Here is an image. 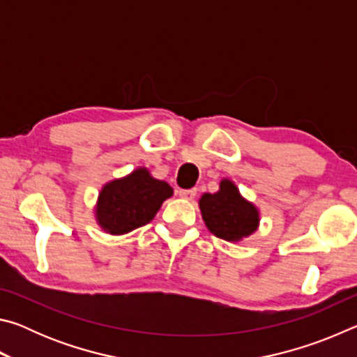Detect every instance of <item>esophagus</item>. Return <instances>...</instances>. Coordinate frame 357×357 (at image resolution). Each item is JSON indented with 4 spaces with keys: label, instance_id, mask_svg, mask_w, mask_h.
<instances>
[{
    "label": "esophagus",
    "instance_id": "34e87169",
    "mask_svg": "<svg viewBox=\"0 0 357 357\" xmlns=\"http://www.w3.org/2000/svg\"><path fill=\"white\" fill-rule=\"evenodd\" d=\"M179 195L185 198V200H192V198H195L197 195V189H181Z\"/></svg>",
    "mask_w": 357,
    "mask_h": 357
}]
</instances>
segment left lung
Returning a JSON list of instances; mask_svg holds the SVG:
<instances>
[{
    "instance_id": "left-lung-1",
    "label": "left lung",
    "mask_w": 357,
    "mask_h": 357,
    "mask_svg": "<svg viewBox=\"0 0 357 357\" xmlns=\"http://www.w3.org/2000/svg\"><path fill=\"white\" fill-rule=\"evenodd\" d=\"M204 223L214 236L239 241L258 227V211L239 195L231 181H222L217 193H204L200 200Z\"/></svg>"
}]
</instances>
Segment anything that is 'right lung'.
Masks as SVG:
<instances>
[{
	"mask_svg": "<svg viewBox=\"0 0 357 357\" xmlns=\"http://www.w3.org/2000/svg\"><path fill=\"white\" fill-rule=\"evenodd\" d=\"M172 193L165 181L151 178L148 170L138 168L128 178L113 181L102 189L98 220L108 233H129L153 220Z\"/></svg>",
	"mask_w": 357,
	"mask_h": 357,
	"instance_id": "add662e5",
	"label": "right lung"
}]
</instances>
